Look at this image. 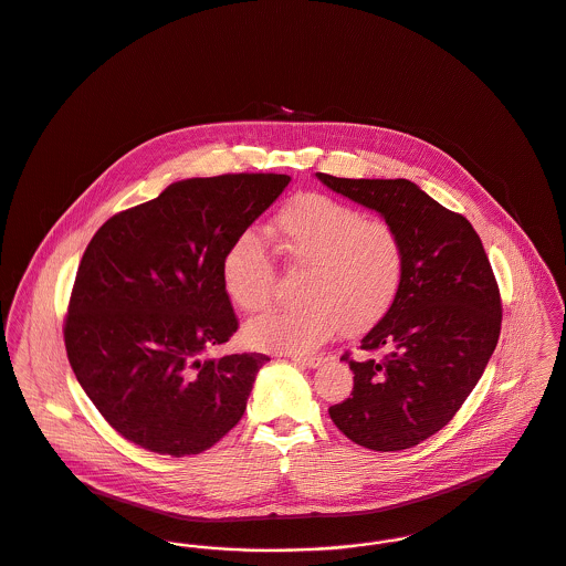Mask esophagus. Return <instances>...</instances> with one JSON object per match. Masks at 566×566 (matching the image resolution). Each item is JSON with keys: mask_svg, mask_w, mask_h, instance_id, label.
Segmentation results:
<instances>
[{"mask_svg": "<svg viewBox=\"0 0 566 566\" xmlns=\"http://www.w3.org/2000/svg\"><path fill=\"white\" fill-rule=\"evenodd\" d=\"M291 360L293 363H297V365H304V367H308V369H316V367H321L323 363H325V358L323 356H291Z\"/></svg>", "mask_w": 566, "mask_h": 566, "instance_id": "34e87169", "label": "esophagus"}]
</instances>
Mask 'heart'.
I'll list each match as a JSON object with an SVG mask.
<instances>
[{
    "mask_svg": "<svg viewBox=\"0 0 566 566\" xmlns=\"http://www.w3.org/2000/svg\"><path fill=\"white\" fill-rule=\"evenodd\" d=\"M273 234L289 262L308 269L297 308H275L252 318V347L306 354L338 329L365 332L395 306L406 280L399 232L363 210L325 195H300L273 219ZM277 269L264 239L245 230L221 260L228 297L243 311H262L275 291Z\"/></svg>",
    "mask_w": 566,
    "mask_h": 566,
    "instance_id": "1",
    "label": "heart"
}]
</instances>
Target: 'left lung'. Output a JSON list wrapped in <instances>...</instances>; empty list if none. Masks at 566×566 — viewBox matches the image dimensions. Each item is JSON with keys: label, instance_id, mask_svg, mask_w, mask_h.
Returning <instances> with one entry per match:
<instances>
[{"label": "left lung", "instance_id": "left-lung-1", "mask_svg": "<svg viewBox=\"0 0 566 566\" xmlns=\"http://www.w3.org/2000/svg\"><path fill=\"white\" fill-rule=\"evenodd\" d=\"M316 178L390 223L406 248L395 306L369 329L352 397L329 408L356 444L401 451L430 439L460 410L484 374L502 329V297L473 226L410 180Z\"/></svg>", "mask_w": 566, "mask_h": 566}]
</instances>
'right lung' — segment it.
I'll list each match as a JSON object with an SVG mask.
<instances>
[{"instance_id": "obj_1", "label": "right lung", "mask_w": 566, "mask_h": 566, "mask_svg": "<svg viewBox=\"0 0 566 566\" xmlns=\"http://www.w3.org/2000/svg\"><path fill=\"white\" fill-rule=\"evenodd\" d=\"M289 182L280 174L174 182L111 217L91 239L64 347L80 386L124 439L182 458L241 421L269 356H203L239 329L221 260Z\"/></svg>"}]
</instances>
